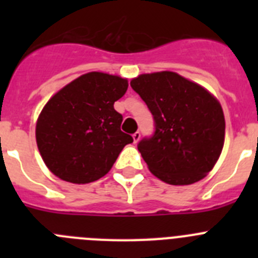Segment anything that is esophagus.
Wrapping results in <instances>:
<instances>
[{"instance_id": "esophagus-1", "label": "esophagus", "mask_w": 258, "mask_h": 258, "mask_svg": "<svg viewBox=\"0 0 258 258\" xmlns=\"http://www.w3.org/2000/svg\"><path fill=\"white\" fill-rule=\"evenodd\" d=\"M140 138H141V133H140V132H136V133L133 134L134 143H138V141H140Z\"/></svg>"}]
</instances>
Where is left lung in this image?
Returning <instances> with one entry per match:
<instances>
[{
	"label": "left lung",
	"instance_id": "1",
	"mask_svg": "<svg viewBox=\"0 0 258 258\" xmlns=\"http://www.w3.org/2000/svg\"><path fill=\"white\" fill-rule=\"evenodd\" d=\"M131 86L154 116V134L138 143L150 172L169 184L204 178L225 141L220 102L203 86L169 71L141 75Z\"/></svg>",
	"mask_w": 258,
	"mask_h": 258
}]
</instances>
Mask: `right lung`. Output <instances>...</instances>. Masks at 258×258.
Here are the masks:
<instances>
[{
  "instance_id": "add662e5",
  "label": "right lung",
  "mask_w": 258,
  "mask_h": 258,
  "mask_svg": "<svg viewBox=\"0 0 258 258\" xmlns=\"http://www.w3.org/2000/svg\"><path fill=\"white\" fill-rule=\"evenodd\" d=\"M126 89V79L89 72L50 98L36 124L38 151L50 172L79 184L109 172L124 146L133 142L113 108Z\"/></svg>"
}]
</instances>
